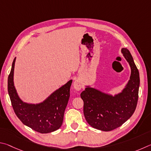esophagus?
<instances>
[{"label": "esophagus", "mask_w": 151, "mask_h": 151, "mask_svg": "<svg viewBox=\"0 0 151 151\" xmlns=\"http://www.w3.org/2000/svg\"><path fill=\"white\" fill-rule=\"evenodd\" d=\"M73 86L74 89H75L76 91H80L81 90V88H82V82H81V80H79V79H77V80L74 81Z\"/></svg>", "instance_id": "1"}]
</instances>
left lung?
I'll list each match as a JSON object with an SVG mask.
<instances>
[{
    "label": "left lung",
    "mask_w": 151,
    "mask_h": 151,
    "mask_svg": "<svg viewBox=\"0 0 151 151\" xmlns=\"http://www.w3.org/2000/svg\"><path fill=\"white\" fill-rule=\"evenodd\" d=\"M121 52L131 70L130 80L123 91L113 96L87 86L80 95L87 122L98 130L110 131L121 126L136 109L140 85L139 70L129 50L124 47Z\"/></svg>",
    "instance_id": "left-lung-1"
}]
</instances>
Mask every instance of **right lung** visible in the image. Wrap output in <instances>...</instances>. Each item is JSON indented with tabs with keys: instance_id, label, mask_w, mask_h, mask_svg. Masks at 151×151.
I'll use <instances>...</instances> for the list:
<instances>
[{
	"instance_id": "obj_1",
	"label": "right lung",
	"mask_w": 151,
	"mask_h": 151,
	"mask_svg": "<svg viewBox=\"0 0 151 151\" xmlns=\"http://www.w3.org/2000/svg\"><path fill=\"white\" fill-rule=\"evenodd\" d=\"M15 61L16 58L8 78V91L16 115L23 124L40 133L56 131L62 125L72 80L55 91L43 102L27 104L20 99L14 85Z\"/></svg>"
}]
</instances>
